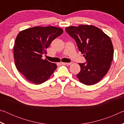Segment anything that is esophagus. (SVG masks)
Here are the masks:
<instances>
[{
	"instance_id": "esophagus-1",
	"label": "esophagus",
	"mask_w": 124,
	"mask_h": 124,
	"mask_svg": "<svg viewBox=\"0 0 124 124\" xmlns=\"http://www.w3.org/2000/svg\"><path fill=\"white\" fill-rule=\"evenodd\" d=\"M63 65H66V66H70L71 64H72V63H66V62H62L61 63Z\"/></svg>"
}]
</instances>
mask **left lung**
<instances>
[{
    "instance_id": "obj_1",
    "label": "left lung",
    "mask_w": 124,
    "mask_h": 124,
    "mask_svg": "<svg viewBox=\"0 0 124 124\" xmlns=\"http://www.w3.org/2000/svg\"><path fill=\"white\" fill-rule=\"evenodd\" d=\"M68 34L75 39L86 63H79L80 72L77 77L86 85L100 81L108 73L113 58L114 49L108 35L97 27L81 24L66 28Z\"/></svg>"
}]
</instances>
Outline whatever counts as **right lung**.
<instances>
[{
  "instance_id": "add662e5",
  "label": "right lung",
  "mask_w": 124,
  "mask_h": 124,
  "mask_svg": "<svg viewBox=\"0 0 124 124\" xmlns=\"http://www.w3.org/2000/svg\"><path fill=\"white\" fill-rule=\"evenodd\" d=\"M63 33L53 26H37L18 33L14 48L15 63L29 82L39 85L49 79L57 65L42 58L51 42Z\"/></svg>"
}]
</instances>
